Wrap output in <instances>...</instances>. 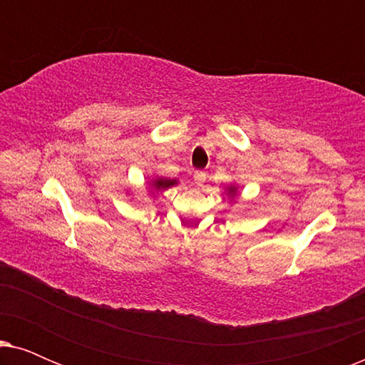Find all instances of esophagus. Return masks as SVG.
<instances>
[{
    "label": "esophagus",
    "instance_id": "obj_1",
    "mask_svg": "<svg viewBox=\"0 0 365 365\" xmlns=\"http://www.w3.org/2000/svg\"><path fill=\"white\" fill-rule=\"evenodd\" d=\"M194 181H196L197 186H202V184L206 182V173H204V171L194 173Z\"/></svg>",
    "mask_w": 365,
    "mask_h": 365
}]
</instances>
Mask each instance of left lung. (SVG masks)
Wrapping results in <instances>:
<instances>
[{"mask_svg":"<svg viewBox=\"0 0 365 365\" xmlns=\"http://www.w3.org/2000/svg\"><path fill=\"white\" fill-rule=\"evenodd\" d=\"M227 191H229L227 194H231V196H234V194H236V187H234V186H229V187H227Z\"/></svg>","mask_w":365,"mask_h":365,"instance_id":"left-lung-1","label":"left lung"}]
</instances>
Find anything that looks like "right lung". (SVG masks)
Listing matches in <instances>:
<instances>
[{"instance_id": "obj_1", "label": "right lung", "mask_w": 365, "mask_h": 365, "mask_svg": "<svg viewBox=\"0 0 365 365\" xmlns=\"http://www.w3.org/2000/svg\"><path fill=\"white\" fill-rule=\"evenodd\" d=\"M174 184H178L176 179L158 178V179H154V181H153V187H154V191H164V189L171 187V186H174Z\"/></svg>"}]
</instances>
